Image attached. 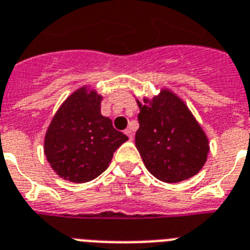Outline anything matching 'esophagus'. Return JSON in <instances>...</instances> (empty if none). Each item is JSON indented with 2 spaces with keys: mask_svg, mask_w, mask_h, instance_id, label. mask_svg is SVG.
Listing matches in <instances>:
<instances>
[{
  "mask_svg": "<svg viewBox=\"0 0 250 250\" xmlns=\"http://www.w3.org/2000/svg\"><path fill=\"white\" fill-rule=\"evenodd\" d=\"M125 134H126L127 137H129V139H133V130H131L130 127H129V129H126V130H125Z\"/></svg>",
  "mask_w": 250,
  "mask_h": 250,
  "instance_id": "1",
  "label": "esophagus"
}]
</instances>
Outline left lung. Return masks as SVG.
<instances>
[{"mask_svg":"<svg viewBox=\"0 0 250 250\" xmlns=\"http://www.w3.org/2000/svg\"><path fill=\"white\" fill-rule=\"evenodd\" d=\"M139 129L135 147L147 170L167 183L196 175L207 163L209 141L181 98L161 89L152 99H137Z\"/></svg>","mask_w":250,"mask_h":250,"instance_id":"8db88e82","label":"left lung"}]
</instances>
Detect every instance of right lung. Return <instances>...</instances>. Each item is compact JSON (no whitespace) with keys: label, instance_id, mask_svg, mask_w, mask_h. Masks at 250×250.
Instances as JSON below:
<instances>
[{"label":"right lung","instance_id":"right-lung-1","mask_svg":"<svg viewBox=\"0 0 250 250\" xmlns=\"http://www.w3.org/2000/svg\"><path fill=\"white\" fill-rule=\"evenodd\" d=\"M101 94L83 86L65 99L45 134L43 152L61 178L90 182L108 167L113 152L127 137L101 113Z\"/></svg>","mask_w":250,"mask_h":250}]
</instances>
